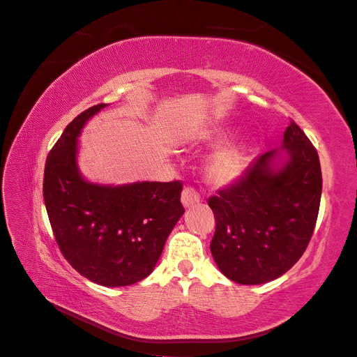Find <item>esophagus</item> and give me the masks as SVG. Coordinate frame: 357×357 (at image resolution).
<instances>
[{
	"label": "esophagus",
	"mask_w": 357,
	"mask_h": 357,
	"mask_svg": "<svg viewBox=\"0 0 357 357\" xmlns=\"http://www.w3.org/2000/svg\"><path fill=\"white\" fill-rule=\"evenodd\" d=\"M199 199H201V197H199L198 190L190 188V186L185 188V190L181 192V202H183V205H185L186 208L193 207V205L199 202Z\"/></svg>",
	"instance_id": "esophagus-1"
}]
</instances>
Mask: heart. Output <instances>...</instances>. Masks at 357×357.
Here are the masks:
<instances>
[{
	"label": "heart",
	"instance_id": "heart-1",
	"mask_svg": "<svg viewBox=\"0 0 357 357\" xmlns=\"http://www.w3.org/2000/svg\"><path fill=\"white\" fill-rule=\"evenodd\" d=\"M244 168V158L236 150H229L214 159L211 164L210 174L211 178L219 183V185H226V183L234 181L238 177Z\"/></svg>",
	"mask_w": 357,
	"mask_h": 357
}]
</instances>
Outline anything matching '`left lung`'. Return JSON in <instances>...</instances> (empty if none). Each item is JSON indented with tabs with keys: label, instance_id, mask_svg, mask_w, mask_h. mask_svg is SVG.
Here are the masks:
<instances>
[{
	"label": "left lung",
	"instance_id": "obj_1",
	"mask_svg": "<svg viewBox=\"0 0 357 357\" xmlns=\"http://www.w3.org/2000/svg\"><path fill=\"white\" fill-rule=\"evenodd\" d=\"M283 144L289 160L278 171L271 150L208 199L215 219L211 255L235 283L262 284L283 275L314 232L321 197L317 150L294 121Z\"/></svg>",
	"mask_w": 357,
	"mask_h": 357
}]
</instances>
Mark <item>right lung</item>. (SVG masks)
<instances>
[{
	"label": "right lung",
	"instance_id": "1",
	"mask_svg": "<svg viewBox=\"0 0 357 357\" xmlns=\"http://www.w3.org/2000/svg\"><path fill=\"white\" fill-rule=\"evenodd\" d=\"M105 105L84 110L63 129L46 159L43 198L68 264L96 284L117 287L142 282L153 271L185 207L180 180L112 188L80 177L77 137L86 121Z\"/></svg>",
	"mask_w": 357,
	"mask_h": 357
}]
</instances>
